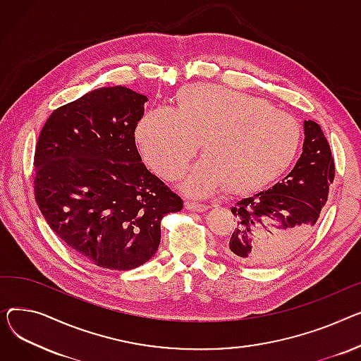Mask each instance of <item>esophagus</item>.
I'll list each match as a JSON object with an SVG mask.
<instances>
[{"label": "esophagus", "mask_w": 361, "mask_h": 361, "mask_svg": "<svg viewBox=\"0 0 361 361\" xmlns=\"http://www.w3.org/2000/svg\"><path fill=\"white\" fill-rule=\"evenodd\" d=\"M185 208L189 211H197V213H204L209 207L205 204H198V202H192V201H186L185 202Z\"/></svg>", "instance_id": "34e87169"}]
</instances>
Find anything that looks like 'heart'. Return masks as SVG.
Wrapping results in <instances>:
<instances>
[{
  "instance_id": "obj_1",
  "label": "heart",
  "mask_w": 361,
  "mask_h": 361,
  "mask_svg": "<svg viewBox=\"0 0 361 361\" xmlns=\"http://www.w3.org/2000/svg\"><path fill=\"white\" fill-rule=\"evenodd\" d=\"M138 150L166 180L185 172L201 141L205 156L188 172L182 189L204 197L226 188L245 195L279 179L298 157L302 130L267 100L209 84H189L175 109L145 112L135 126Z\"/></svg>"
}]
</instances>
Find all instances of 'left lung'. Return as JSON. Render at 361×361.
I'll return each instance as SVG.
<instances>
[{
	"mask_svg": "<svg viewBox=\"0 0 361 361\" xmlns=\"http://www.w3.org/2000/svg\"><path fill=\"white\" fill-rule=\"evenodd\" d=\"M303 130V153L293 171L231 208L238 224L224 245L231 259L268 267L293 255L310 238L326 204L335 164L321 126L305 121Z\"/></svg>",
	"mask_w": 361,
	"mask_h": 361,
	"instance_id": "8db88e82",
	"label": "left lung"
}]
</instances>
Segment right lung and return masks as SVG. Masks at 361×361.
Returning <instances> with one entry per match:
<instances>
[{"mask_svg": "<svg viewBox=\"0 0 361 361\" xmlns=\"http://www.w3.org/2000/svg\"><path fill=\"white\" fill-rule=\"evenodd\" d=\"M147 96L102 87L55 109L35 152V198L78 257L116 271L157 252L161 219L183 201L148 172L135 145Z\"/></svg>", "mask_w": 361, "mask_h": 361, "instance_id": "right-lung-1", "label": "right lung"}]
</instances>
